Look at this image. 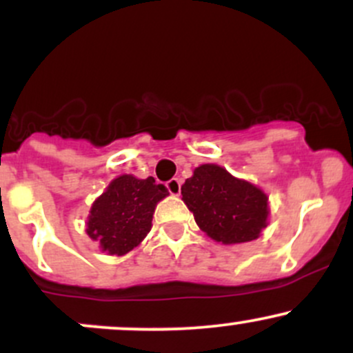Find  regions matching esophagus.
Segmentation results:
<instances>
[{"mask_svg": "<svg viewBox=\"0 0 353 353\" xmlns=\"http://www.w3.org/2000/svg\"><path fill=\"white\" fill-rule=\"evenodd\" d=\"M165 188H168L169 194H172V196H179L181 179H177V177H172V179H169L168 182H165Z\"/></svg>", "mask_w": 353, "mask_h": 353, "instance_id": "34e87169", "label": "esophagus"}]
</instances>
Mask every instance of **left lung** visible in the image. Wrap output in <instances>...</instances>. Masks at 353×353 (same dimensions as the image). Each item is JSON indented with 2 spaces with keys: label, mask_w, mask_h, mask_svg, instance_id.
Here are the masks:
<instances>
[{
  "label": "left lung",
  "mask_w": 353,
  "mask_h": 353,
  "mask_svg": "<svg viewBox=\"0 0 353 353\" xmlns=\"http://www.w3.org/2000/svg\"><path fill=\"white\" fill-rule=\"evenodd\" d=\"M182 201L197 225L222 244H241L259 237L267 225V196L261 189L216 164H204L181 188Z\"/></svg>",
  "instance_id": "left-lung-1"
}]
</instances>
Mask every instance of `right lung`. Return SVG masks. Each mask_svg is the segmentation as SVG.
Instances as JSON below:
<instances>
[{
	"instance_id": "add662e5",
	"label": "right lung",
	"mask_w": 353,
	"mask_h": 353,
	"mask_svg": "<svg viewBox=\"0 0 353 353\" xmlns=\"http://www.w3.org/2000/svg\"><path fill=\"white\" fill-rule=\"evenodd\" d=\"M168 194L154 177L119 176L92 204L88 236L111 255L128 254L148 236L156 204Z\"/></svg>"
}]
</instances>
